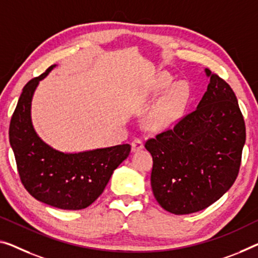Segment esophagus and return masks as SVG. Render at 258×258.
I'll use <instances>...</instances> for the list:
<instances>
[{
  "instance_id": "esophagus-1",
  "label": "esophagus",
  "mask_w": 258,
  "mask_h": 258,
  "mask_svg": "<svg viewBox=\"0 0 258 258\" xmlns=\"http://www.w3.org/2000/svg\"><path fill=\"white\" fill-rule=\"evenodd\" d=\"M143 148H144V144H143V141L141 138H135L132 143V151L133 152L141 151Z\"/></svg>"
}]
</instances>
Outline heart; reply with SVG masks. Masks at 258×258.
<instances>
[{"mask_svg":"<svg viewBox=\"0 0 258 258\" xmlns=\"http://www.w3.org/2000/svg\"><path fill=\"white\" fill-rule=\"evenodd\" d=\"M169 84V79L161 77L158 84V90L165 89ZM188 89L184 84H176L165 94L158 102L146 120V124L151 130H161L175 123L182 108L187 101Z\"/></svg>","mask_w":258,"mask_h":258,"instance_id":"1","label":"heart"}]
</instances>
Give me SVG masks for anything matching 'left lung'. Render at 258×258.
I'll list each match as a JSON object with an SVG mask.
<instances>
[{
	"mask_svg": "<svg viewBox=\"0 0 258 258\" xmlns=\"http://www.w3.org/2000/svg\"><path fill=\"white\" fill-rule=\"evenodd\" d=\"M205 73L210 83L197 108L145 143L153 160V195L174 215L215 203L234 183L241 165L245 125L235 93L218 75Z\"/></svg>",
	"mask_w": 258,
	"mask_h": 258,
	"instance_id": "obj_1",
	"label": "left lung"
}]
</instances>
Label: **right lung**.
<instances>
[{
  "instance_id": "right-lung-1",
  "label": "right lung",
  "mask_w": 258,
  "mask_h": 258,
  "mask_svg": "<svg viewBox=\"0 0 258 258\" xmlns=\"http://www.w3.org/2000/svg\"><path fill=\"white\" fill-rule=\"evenodd\" d=\"M55 67L24 86L9 126V140L19 177L35 200L62 210L88 208L101 195L114 169L129 156L132 146L122 144L79 153L50 148L31 121V101L39 82Z\"/></svg>"
}]
</instances>
